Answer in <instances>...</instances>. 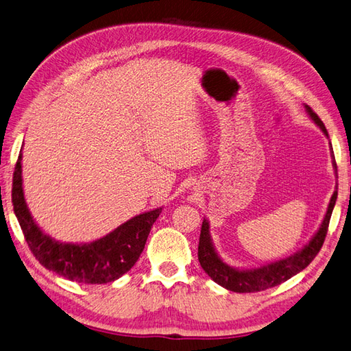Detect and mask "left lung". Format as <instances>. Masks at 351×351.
Here are the masks:
<instances>
[{
  "label": "left lung",
  "mask_w": 351,
  "mask_h": 351,
  "mask_svg": "<svg viewBox=\"0 0 351 351\" xmlns=\"http://www.w3.org/2000/svg\"><path fill=\"white\" fill-rule=\"evenodd\" d=\"M306 113L311 117V121L317 125L323 134L328 136V131L324 128L320 117L314 113V111L305 106ZM332 165L335 169V177L338 178L337 173V164L335 158L332 155ZM338 196V184L335 186V191L330 196V201L328 205L326 215H324L319 229L315 230V234L310 238V241L306 243L302 249H299L293 254L287 256L285 259L269 262L267 265H261V267L254 268H235L230 267L223 259L220 258L219 253L216 252V247L213 244L211 234H210V221L207 219L202 220L201 235H199V245H198V259L202 269L207 272L211 280H215L217 285L225 287L228 290H232L237 293H250V292H261V290L269 289L285 283L286 280L292 278L298 272L305 269L313 262V259L320 252L324 237L328 234L329 220L332 216L333 207H335Z\"/></svg>",
  "instance_id": "obj_1"
}]
</instances>
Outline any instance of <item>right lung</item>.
Masks as SVG:
<instances>
[{
    "instance_id": "1",
    "label": "right lung",
    "mask_w": 351,
    "mask_h": 351,
    "mask_svg": "<svg viewBox=\"0 0 351 351\" xmlns=\"http://www.w3.org/2000/svg\"><path fill=\"white\" fill-rule=\"evenodd\" d=\"M12 202L32 254L49 271L83 285H104L130 271L146 245L162 207L135 216L90 243L55 240L34 220L23 195L22 150L13 174Z\"/></svg>"
}]
</instances>
